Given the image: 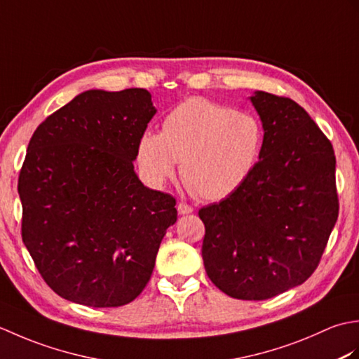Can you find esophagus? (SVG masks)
<instances>
[{
  "instance_id": "obj_1",
  "label": "esophagus",
  "mask_w": 359,
  "mask_h": 359,
  "mask_svg": "<svg viewBox=\"0 0 359 359\" xmlns=\"http://www.w3.org/2000/svg\"><path fill=\"white\" fill-rule=\"evenodd\" d=\"M177 211L179 215H189V212H193V207L191 205H188L187 202H180L177 205Z\"/></svg>"
}]
</instances>
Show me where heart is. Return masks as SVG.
<instances>
[{"mask_svg":"<svg viewBox=\"0 0 359 359\" xmlns=\"http://www.w3.org/2000/svg\"><path fill=\"white\" fill-rule=\"evenodd\" d=\"M264 126L253 114L196 97L168 114L160 134L147 133L137 162L151 184L171 179L175 165L196 197L220 201L239 189L256 170Z\"/></svg>","mask_w":359,"mask_h":359,"instance_id":"heart-1","label":"heart"}]
</instances>
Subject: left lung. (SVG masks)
<instances>
[{
	"instance_id": "left-lung-1",
	"label": "left lung",
	"mask_w": 359,
	"mask_h": 359,
	"mask_svg": "<svg viewBox=\"0 0 359 359\" xmlns=\"http://www.w3.org/2000/svg\"><path fill=\"white\" fill-rule=\"evenodd\" d=\"M262 120L256 170L239 189L199 210L205 271L219 290L264 301L306 282L337 224L339 201L330 140L288 97H250Z\"/></svg>"
}]
</instances>
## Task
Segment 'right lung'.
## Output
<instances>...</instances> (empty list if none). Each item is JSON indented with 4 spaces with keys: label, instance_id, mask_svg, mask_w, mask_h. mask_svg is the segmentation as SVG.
Returning a JSON list of instances; mask_svg holds the SVG:
<instances>
[{
    "label": "right lung",
    "instance_id": "obj_1",
    "mask_svg": "<svg viewBox=\"0 0 359 359\" xmlns=\"http://www.w3.org/2000/svg\"><path fill=\"white\" fill-rule=\"evenodd\" d=\"M156 114L147 89L86 90L46 118L18 177L21 238L53 292L120 307L147 287L175 199L137 177L133 160Z\"/></svg>",
    "mask_w": 359,
    "mask_h": 359
}]
</instances>
